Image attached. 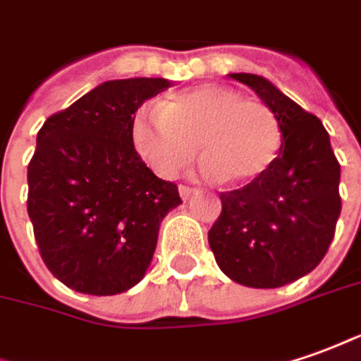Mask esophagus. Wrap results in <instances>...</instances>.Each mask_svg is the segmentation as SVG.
<instances>
[{
    "mask_svg": "<svg viewBox=\"0 0 361 361\" xmlns=\"http://www.w3.org/2000/svg\"><path fill=\"white\" fill-rule=\"evenodd\" d=\"M193 193H197V190H195V188H190V185H180V195L183 201L190 200Z\"/></svg>",
    "mask_w": 361,
    "mask_h": 361,
    "instance_id": "1",
    "label": "esophagus"
}]
</instances>
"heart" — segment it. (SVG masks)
I'll return each mask as SVG.
<instances>
[{"label": "heart", "mask_w": 361, "mask_h": 361, "mask_svg": "<svg viewBox=\"0 0 361 361\" xmlns=\"http://www.w3.org/2000/svg\"><path fill=\"white\" fill-rule=\"evenodd\" d=\"M132 142L164 178L193 158L195 144L207 170L223 183L247 185L271 170L281 149V130L271 110L221 85H201L160 100L158 110H140Z\"/></svg>", "instance_id": "obj_1"}]
</instances>
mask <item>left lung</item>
<instances>
[{"label":"left lung","mask_w":361,"mask_h":361,"mask_svg":"<svg viewBox=\"0 0 361 361\" xmlns=\"http://www.w3.org/2000/svg\"><path fill=\"white\" fill-rule=\"evenodd\" d=\"M229 77L252 88L273 112L283 144L261 180L221 193L209 247L231 281L279 288L314 271L334 239L342 212L340 164L314 114L259 75Z\"/></svg>","instance_id":"8db88e82"}]
</instances>
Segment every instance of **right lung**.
<instances>
[{
  "instance_id": "right-lung-1",
  "label": "right lung",
  "mask_w": 361,
  "mask_h": 361,
  "mask_svg": "<svg viewBox=\"0 0 361 361\" xmlns=\"http://www.w3.org/2000/svg\"><path fill=\"white\" fill-rule=\"evenodd\" d=\"M166 78H122L49 116L27 168V213L47 269L68 288L126 293L148 271L161 219L181 203L132 142L136 110Z\"/></svg>"
}]
</instances>
